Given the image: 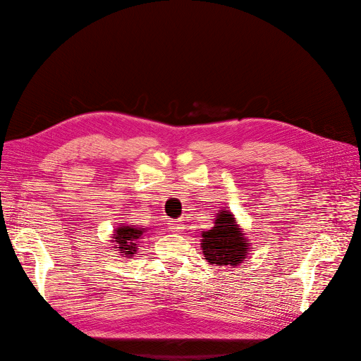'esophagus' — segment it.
I'll return each mask as SVG.
<instances>
[{"instance_id": "34e87169", "label": "esophagus", "mask_w": 361, "mask_h": 361, "mask_svg": "<svg viewBox=\"0 0 361 361\" xmlns=\"http://www.w3.org/2000/svg\"><path fill=\"white\" fill-rule=\"evenodd\" d=\"M169 228L173 233H181L184 230V223H183V220H170L169 221Z\"/></svg>"}]
</instances>
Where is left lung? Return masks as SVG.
I'll return each mask as SVG.
<instances>
[{
	"label": "left lung",
	"mask_w": 361,
	"mask_h": 361,
	"mask_svg": "<svg viewBox=\"0 0 361 361\" xmlns=\"http://www.w3.org/2000/svg\"><path fill=\"white\" fill-rule=\"evenodd\" d=\"M201 248L209 264L235 267L243 263L250 250L245 234L228 210L217 212L214 227L201 233Z\"/></svg>",
	"instance_id": "1"
}]
</instances>
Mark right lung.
<instances>
[{
	"instance_id": "1",
	"label": "right lung",
	"mask_w": 361,
	"mask_h": 361,
	"mask_svg": "<svg viewBox=\"0 0 361 361\" xmlns=\"http://www.w3.org/2000/svg\"><path fill=\"white\" fill-rule=\"evenodd\" d=\"M145 231L147 228H140L135 226H127L121 223L113 234L111 241L114 243V248H117L123 257H128L130 259L133 254L137 252V241L142 238V234Z\"/></svg>"
}]
</instances>
